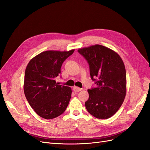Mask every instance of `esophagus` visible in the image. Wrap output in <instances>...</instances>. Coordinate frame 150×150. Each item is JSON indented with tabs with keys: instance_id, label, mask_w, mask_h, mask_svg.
Instances as JSON below:
<instances>
[{
	"instance_id": "esophagus-1",
	"label": "esophagus",
	"mask_w": 150,
	"mask_h": 150,
	"mask_svg": "<svg viewBox=\"0 0 150 150\" xmlns=\"http://www.w3.org/2000/svg\"><path fill=\"white\" fill-rule=\"evenodd\" d=\"M73 90H74V92H79L80 91L82 90V89H81V88H79L78 87H77V86H74V87H73Z\"/></svg>"
}]
</instances>
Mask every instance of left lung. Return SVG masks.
<instances>
[{
	"label": "left lung",
	"instance_id": "obj_1",
	"mask_svg": "<svg viewBox=\"0 0 150 150\" xmlns=\"http://www.w3.org/2000/svg\"><path fill=\"white\" fill-rule=\"evenodd\" d=\"M89 65L90 76L97 85L88 89V111L99 119L114 115L122 105L126 93V74L124 62L112 49L96 44L79 49Z\"/></svg>",
	"mask_w": 150,
	"mask_h": 150
}]
</instances>
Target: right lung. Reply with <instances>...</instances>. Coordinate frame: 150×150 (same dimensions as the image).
I'll return each mask as SVG.
<instances>
[{
  "label": "right lung",
  "instance_id": "add662e5",
  "mask_svg": "<svg viewBox=\"0 0 150 150\" xmlns=\"http://www.w3.org/2000/svg\"><path fill=\"white\" fill-rule=\"evenodd\" d=\"M74 51H44L32 59L26 67L25 98L34 111L44 119L60 116L69 103L71 88L59 85L55 79L61 74L63 62Z\"/></svg>",
  "mask_w": 150,
  "mask_h": 150
}]
</instances>
